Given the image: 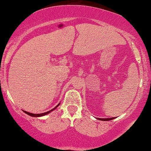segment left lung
<instances>
[{"label":"left lung","mask_w":151,"mask_h":151,"mask_svg":"<svg viewBox=\"0 0 151 151\" xmlns=\"http://www.w3.org/2000/svg\"><path fill=\"white\" fill-rule=\"evenodd\" d=\"M98 119L102 121H109V120H111V119H115V117H111V118H98Z\"/></svg>","instance_id":"1"}]
</instances>
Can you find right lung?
Returning <instances> with one entry per match:
<instances>
[{"label": "right lung", "instance_id": "add662e5", "mask_svg": "<svg viewBox=\"0 0 151 151\" xmlns=\"http://www.w3.org/2000/svg\"><path fill=\"white\" fill-rule=\"evenodd\" d=\"M60 105V104H58L55 107V108H53V109H51V111H47V112H45V113H40V114H34V113H29V112H27V111H24V112L26 113V114H27V115H30V116H32V117H40V116H43V115H47V114H48L49 113H50L51 111H53L54 110V109L56 108V107H58Z\"/></svg>", "mask_w": 151, "mask_h": 151}]
</instances>
